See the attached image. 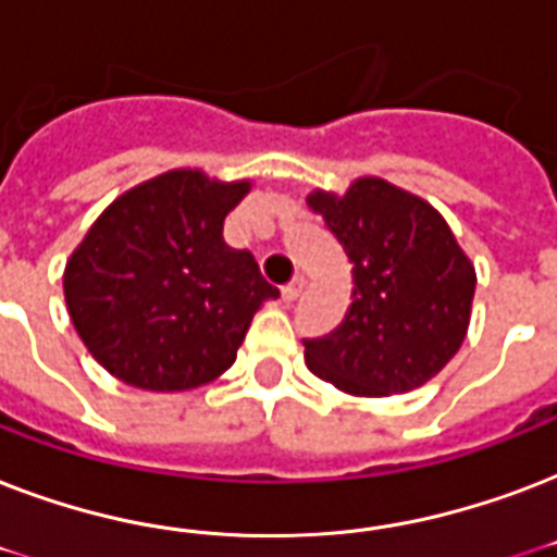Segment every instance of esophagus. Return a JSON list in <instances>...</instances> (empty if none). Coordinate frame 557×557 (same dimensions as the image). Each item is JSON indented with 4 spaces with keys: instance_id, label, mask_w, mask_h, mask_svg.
Listing matches in <instances>:
<instances>
[{
    "instance_id": "obj_1",
    "label": "esophagus",
    "mask_w": 557,
    "mask_h": 557,
    "mask_svg": "<svg viewBox=\"0 0 557 557\" xmlns=\"http://www.w3.org/2000/svg\"><path fill=\"white\" fill-rule=\"evenodd\" d=\"M300 288H304V277H295L288 286H283V300H286V304H295L297 295H300Z\"/></svg>"
}]
</instances>
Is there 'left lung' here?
I'll list each match as a JSON object with an SVG mask.
<instances>
[{
	"instance_id": "1",
	"label": "left lung",
	"mask_w": 557,
	"mask_h": 557,
	"mask_svg": "<svg viewBox=\"0 0 557 557\" xmlns=\"http://www.w3.org/2000/svg\"><path fill=\"white\" fill-rule=\"evenodd\" d=\"M352 265V304L338 330L304 341L306 364L349 396L422 387L468 335L476 271L445 216L416 193L361 176L347 193L312 190Z\"/></svg>"
}]
</instances>
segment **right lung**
Here are the masks:
<instances>
[{"instance_id": "obj_1", "label": "right lung", "mask_w": 557, "mask_h": 557, "mask_svg": "<svg viewBox=\"0 0 557 557\" xmlns=\"http://www.w3.org/2000/svg\"><path fill=\"white\" fill-rule=\"evenodd\" d=\"M251 182L190 168L129 187L65 262L63 292L91 358L129 387L178 393L219 379L253 312L280 292L222 225Z\"/></svg>"}]
</instances>
